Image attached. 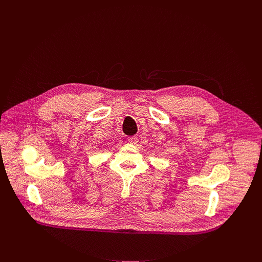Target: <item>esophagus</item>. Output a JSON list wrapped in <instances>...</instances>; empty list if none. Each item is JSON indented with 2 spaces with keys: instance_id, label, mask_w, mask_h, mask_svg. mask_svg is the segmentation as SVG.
<instances>
[{
  "instance_id": "34e87169",
  "label": "esophagus",
  "mask_w": 262,
  "mask_h": 262,
  "mask_svg": "<svg viewBox=\"0 0 262 262\" xmlns=\"http://www.w3.org/2000/svg\"><path fill=\"white\" fill-rule=\"evenodd\" d=\"M127 141H128L129 143L135 144V143L138 141V138H137V136H132V137H128V138H127Z\"/></svg>"
}]
</instances>
